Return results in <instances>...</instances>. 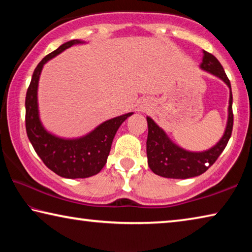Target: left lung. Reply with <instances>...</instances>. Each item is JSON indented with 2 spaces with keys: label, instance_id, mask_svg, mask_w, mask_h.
Listing matches in <instances>:
<instances>
[{
  "label": "left lung",
  "instance_id": "1",
  "mask_svg": "<svg viewBox=\"0 0 252 252\" xmlns=\"http://www.w3.org/2000/svg\"><path fill=\"white\" fill-rule=\"evenodd\" d=\"M200 69L222 80L230 89L228 121L224 133L217 144L206 151H188L172 142L167 133L150 117H147L149 129L147 140L148 164L152 171L160 177L188 179L200 176L215 163L218 157L224 150L230 136H231L233 126L232 92L228 76L215 55L207 51H203V59L200 64Z\"/></svg>",
  "mask_w": 252,
  "mask_h": 252
}]
</instances>
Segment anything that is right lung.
<instances>
[{"instance_id":"right-lung-1","label":"right lung","mask_w":252,"mask_h":252,"mask_svg":"<svg viewBox=\"0 0 252 252\" xmlns=\"http://www.w3.org/2000/svg\"><path fill=\"white\" fill-rule=\"evenodd\" d=\"M84 43L71 40L51 52L37 64L25 97V127L30 142L44 164L58 176L67 179L89 178L99 173L106 163L113 138L125 120L133 112L122 114L97 126L90 133L64 139L46 131L42 125L37 104V87L46 62L72 45Z\"/></svg>"}]
</instances>
